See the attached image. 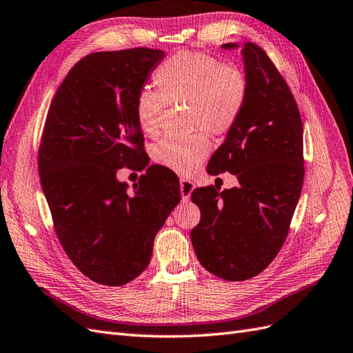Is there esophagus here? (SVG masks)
Returning a JSON list of instances; mask_svg holds the SVG:
<instances>
[{
  "mask_svg": "<svg viewBox=\"0 0 353 353\" xmlns=\"http://www.w3.org/2000/svg\"><path fill=\"white\" fill-rule=\"evenodd\" d=\"M179 190H181V199L183 202H187L190 199L192 192L194 190V184L187 178H181L179 179Z\"/></svg>",
  "mask_w": 353,
  "mask_h": 353,
  "instance_id": "1",
  "label": "esophagus"
}]
</instances>
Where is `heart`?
<instances>
[{
	"instance_id": "obj_1",
	"label": "heart",
	"mask_w": 353,
	"mask_h": 353,
	"mask_svg": "<svg viewBox=\"0 0 353 353\" xmlns=\"http://www.w3.org/2000/svg\"><path fill=\"white\" fill-rule=\"evenodd\" d=\"M159 92L142 90L134 99V115L145 134L159 130L163 106L185 103L190 128L214 134L229 132L247 100V79L241 68L221 64L208 54L181 50L154 72ZM211 143L203 132L188 137H165L154 145L152 159L178 174H190L208 156Z\"/></svg>"
}]
</instances>
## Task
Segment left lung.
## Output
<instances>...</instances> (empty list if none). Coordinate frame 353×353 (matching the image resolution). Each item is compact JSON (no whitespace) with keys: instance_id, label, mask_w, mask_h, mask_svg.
I'll list each match as a JSON object with an SVG mask.
<instances>
[{"instance_id":"1","label":"left lung","mask_w":353,"mask_h":353,"mask_svg":"<svg viewBox=\"0 0 353 353\" xmlns=\"http://www.w3.org/2000/svg\"><path fill=\"white\" fill-rule=\"evenodd\" d=\"M241 48L247 100L225 142L206 166L211 175L230 172L238 185L220 192L196 188L192 202L201 221L190 232L201 265L229 281L262 272L285 243L304 181L303 121L288 83L263 49Z\"/></svg>"}]
</instances>
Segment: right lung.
<instances>
[{
	"mask_svg": "<svg viewBox=\"0 0 353 353\" xmlns=\"http://www.w3.org/2000/svg\"><path fill=\"white\" fill-rule=\"evenodd\" d=\"M165 57L148 48L87 55L59 85L46 117L43 193L67 256L100 285L121 286L143 272L154 238L181 199L168 168L150 166L133 194L117 178L145 159L134 99Z\"/></svg>",
	"mask_w": 353,
	"mask_h": 353,
	"instance_id": "add662e5",
	"label": "right lung"
}]
</instances>
